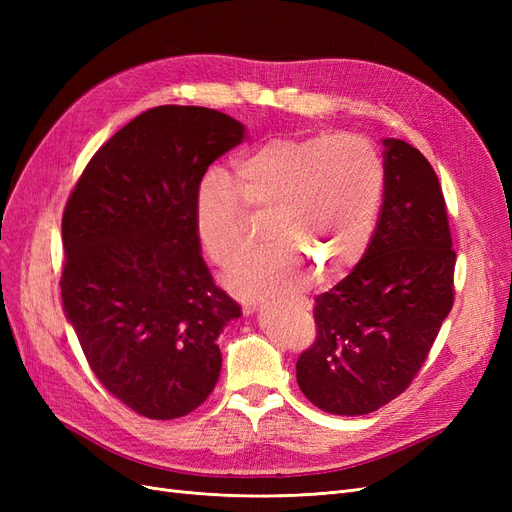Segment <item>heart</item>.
Here are the masks:
<instances>
[{"instance_id": "b5f03b06", "label": "heart", "mask_w": 512, "mask_h": 512, "mask_svg": "<svg viewBox=\"0 0 512 512\" xmlns=\"http://www.w3.org/2000/svg\"><path fill=\"white\" fill-rule=\"evenodd\" d=\"M384 164L361 134L275 136L224 173L203 179L196 226L211 260L230 267L267 220L260 250L247 254L226 277L243 299L297 292L307 284L303 262L335 277L365 254L378 220Z\"/></svg>"}]
</instances>
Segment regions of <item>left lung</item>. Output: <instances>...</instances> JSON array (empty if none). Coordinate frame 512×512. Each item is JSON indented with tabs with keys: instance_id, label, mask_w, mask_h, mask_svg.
I'll use <instances>...</instances> for the list:
<instances>
[{
	"instance_id": "left-lung-1",
	"label": "left lung",
	"mask_w": 512,
	"mask_h": 512,
	"mask_svg": "<svg viewBox=\"0 0 512 512\" xmlns=\"http://www.w3.org/2000/svg\"><path fill=\"white\" fill-rule=\"evenodd\" d=\"M384 198L363 258L316 297V339L297 382L329 414L376 412L421 371L455 301V260L436 170L416 147L384 141Z\"/></svg>"
}]
</instances>
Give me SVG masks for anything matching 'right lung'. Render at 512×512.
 <instances>
[{
  "label": "right lung",
  "mask_w": 512,
  "mask_h": 512,
  "mask_svg": "<svg viewBox=\"0 0 512 512\" xmlns=\"http://www.w3.org/2000/svg\"><path fill=\"white\" fill-rule=\"evenodd\" d=\"M243 132L213 108H149L94 153L61 218L66 318L104 389L153 421L211 395L215 339L241 316L200 256L196 196Z\"/></svg>",
  "instance_id": "1"
}]
</instances>
